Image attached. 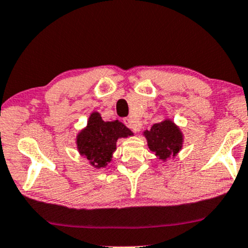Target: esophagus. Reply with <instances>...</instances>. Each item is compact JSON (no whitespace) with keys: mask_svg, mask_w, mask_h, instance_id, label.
<instances>
[{"mask_svg":"<svg viewBox=\"0 0 248 248\" xmlns=\"http://www.w3.org/2000/svg\"><path fill=\"white\" fill-rule=\"evenodd\" d=\"M124 124H126L128 128H130V129L133 130V132L137 133L140 129H141V126H140L139 124H136V122L134 121L133 119L126 118V119H124Z\"/></svg>","mask_w":248,"mask_h":248,"instance_id":"1","label":"esophagus"}]
</instances>
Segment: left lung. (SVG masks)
<instances>
[{
	"instance_id": "1",
	"label": "left lung",
	"mask_w": 248,
	"mask_h": 248,
	"mask_svg": "<svg viewBox=\"0 0 248 248\" xmlns=\"http://www.w3.org/2000/svg\"><path fill=\"white\" fill-rule=\"evenodd\" d=\"M143 136L147 139L150 151L163 162H166L169 158H174L184 145L183 132L169 118L155 124L150 130H144Z\"/></svg>"
}]
</instances>
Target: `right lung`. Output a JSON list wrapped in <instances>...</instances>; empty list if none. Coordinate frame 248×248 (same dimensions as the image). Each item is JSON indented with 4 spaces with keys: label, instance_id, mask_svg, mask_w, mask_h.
I'll return each instance as SVG.
<instances>
[{
    "label": "right lung",
    "instance_id": "add662e5",
    "mask_svg": "<svg viewBox=\"0 0 248 248\" xmlns=\"http://www.w3.org/2000/svg\"><path fill=\"white\" fill-rule=\"evenodd\" d=\"M133 136V132L119 120L104 121L92 112L86 126L76 135L77 151L95 169L106 168L112 160L119 139Z\"/></svg>",
    "mask_w": 248,
    "mask_h": 248
}]
</instances>
